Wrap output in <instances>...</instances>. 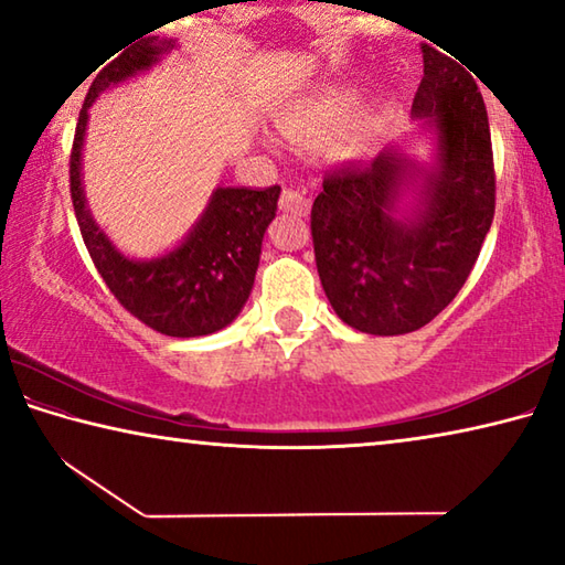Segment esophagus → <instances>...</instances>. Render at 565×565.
I'll list each match as a JSON object with an SVG mask.
<instances>
[{
    "label": "esophagus",
    "mask_w": 565,
    "mask_h": 565,
    "mask_svg": "<svg viewBox=\"0 0 565 565\" xmlns=\"http://www.w3.org/2000/svg\"><path fill=\"white\" fill-rule=\"evenodd\" d=\"M279 206L284 212H289L294 216H306L311 209V199L303 194V191H296V189H284V194L279 199Z\"/></svg>",
    "instance_id": "obj_1"
}]
</instances>
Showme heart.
Wrapping results in <instances>:
<instances>
[{
  "mask_svg": "<svg viewBox=\"0 0 565 565\" xmlns=\"http://www.w3.org/2000/svg\"><path fill=\"white\" fill-rule=\"evenodd\" d=\"M349 107H351V99H347V97L319 99V102H313L311 107L301 109L299 114H291V117L286 119L284 129L289 137L299 139V141L327 139L341 127L343 119H347Z\"/></svg>",
  "mask_w": 565,
  "mask_h": 565,
  "instance_id": "b5f03b06",
  "label": "heart"
}]
</instances>
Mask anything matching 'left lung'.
Returning <instances> with one entry per match:
<instances>
[{
	"mask_svg": "<svg viewBox=\"0 0 565 565\" xmlns=\"http://www.w3.org/2000/svg\"><path fill=\"white\" fill-rule=\"evenodd\" d=\"M420 52L424 79L414 114L434 117L441 141L424 209L414 218H394L408 169L396 154L329 171L311 206L323 291L341 321L374 337L426 327L456 299L495 212L491 129L478 84L431 44Z\"/></svg>",
	"mask_w": 565,
	"mask_h": 565,
	"instance_id": "8db88e82",
	"label": "left lung"
}]
</instances>
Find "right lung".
Listing matches in <instances>:
<instances>
[{"label":"right lung","instance_id":"1","mask_svg":"<svg viewBox=\"0 0 565 565\" xmlns=\"http://www.w3.org/2000/svg\"><path fill=\"white\" fill-rule=\"evenodd\" d=\"M169 46L154 36H145L109 60L94 76L76 119L70 154V194L84 246L114 299L149 329L164 337L191 339L224 329L242 311L254 286L262 238L276 216V199L281 189H216L202 222L164 259L131 262L99 232L84 206L79 179L87 111L99 92L147 70Z\"/></svg>","mask_w":565,"mask_h":565}]
</instances>
